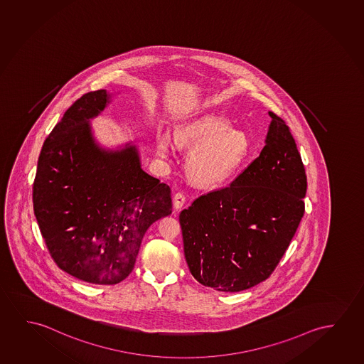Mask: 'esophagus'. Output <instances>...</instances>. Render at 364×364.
Segmentation results:
<instances>
[{
    "label": "esophagus",
    "mask_w": 364,
    "mask_h": 364,
    "mask_svg": "<svg viewBox=\"0 0 364 364\" xmlns=\"http://www.w3.org/2000/svg\"><path fill=\"white\" fill-rule=\"evenodd\" d=\"M185 200H186V196H185L184 193L183 191H178L173 196V207L176 208V209H181L185 204Z\"/></svg>",
    "instance_id": "34e87169"
}]
</instances>
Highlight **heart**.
I'll use <instances>...</instances> for the list:
<instances>
[{
	"label": "heart",
	"instance_id": "1",
	"mask_svg": "<svg viewBox=\"0 0 364 364\" xmlns=\"http://www.w3.org/2000/svg\"><path fill=\"white\" fill-rule=\"evenodd\" d=\"M180 146L194 149L188 159V173L205 186L220 184L240 166L248 150L245 134L230 129V123L215 113H207L180 126L175 132ZM173 149L171 134L157 136V150L166 156Z\"/></svg>",
	"mask_w": 364,
	"mask_h": 364
}]
</instances>
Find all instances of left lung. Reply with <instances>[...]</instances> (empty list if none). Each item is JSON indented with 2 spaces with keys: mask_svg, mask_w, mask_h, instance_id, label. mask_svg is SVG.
I'll return each mask as SVG.
<instances>
[{
  "mask_svg": "<svg viewBox=\"0 0 364 364\" xmlns=\"http://www.w3.org/2000/svg\"><path fill=\"white\" fill-rule=\"evenodd\" d=\"M266 145L230 186L180 213L185 259L202 285L238 292L267 280L305 213L308 179L296 142L269 112Z\"/></svg>",
  "mask_w": 364,
  "mask_h": 364,
  "instance_id": "1",
  "label": "left lung"
}]
</instances>
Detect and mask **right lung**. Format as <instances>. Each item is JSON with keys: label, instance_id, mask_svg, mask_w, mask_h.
Here are the masks:
<instances>
[{"label": "right lung", "instance_id": "obj_1", "mask_svg": "<svg viewBox=\"0 0 364 364\" xmlns=\"http://www.w3.org/2000/svg\"><path fill=\"white\" fill-rule=\"evenodd\" d=\"M105 90L82 95L45 139L33 186L34 213L51 258L79 280L114 285L134 267L154 222L171 214L170 186L141 168L137 149L95 145L90 118Z\"/></svg>", "mask_w": 364, "mask_h": 364}]
</instances>
